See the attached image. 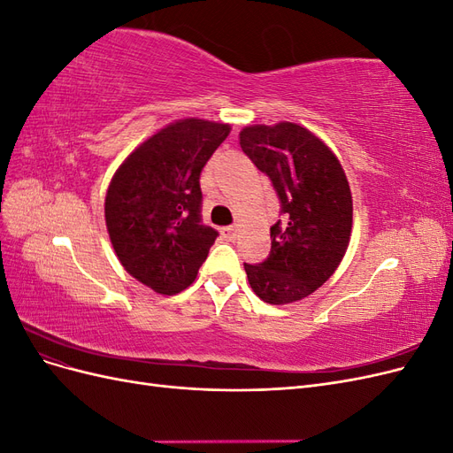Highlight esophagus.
<instances>
[{
  "mask_svg": "<svg viewBox=\"0 0 453 453\" xmlns=\"http://www.w3.org/2000/svg\"><path fill=\"white\" fill-rule=\"evenodd\" d=\"M221 234H223L225 240L234 242L236 240V226H223L221 228Z\"/></svg>",
  "mask_w": 453,
  "mask_h": 453,
  "instance_id": "esophagus-1",
  "label": "esophagus"
}]
</instances>
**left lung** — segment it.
Returning <instances> with one entry per match:
<instances>
[{"label":"left lung","mask_w":453,"mask_h":453,"mask_svg":"<svg viewBox=\"0 0 453 453\" xmlns=\"http://www.w3.org/2000/svg\"><path fill=\"white\" fill-rule=\"evenodd\" d=\"M240 147L270 177L285 215L270 228L268 258L243 263L245 273L265 303H296L319 289L346 255L353 223L348 177L333 150L295 122L245 127Z\"/></svg>","instance_id":"8db88e82"}]
</instances>
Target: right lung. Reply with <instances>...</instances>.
Listing matches in <instances>:
<instances>
[{
	"mask_svg": "<svg viewBox=\"0 0 453 453\" xmlns=\"http://www.w3.org/2000/svg\"><path fill=\"white\" fill-rule=\"evenodd\" d=\"M230 125L183 119L134 149L105 195V225L120 265L160 295L196 280L219 232L202 225L200 173Z\"/></svg>",
	"mask_w": 453,
	"mask_h": 453,
	"instance_id": "right-lung-1",
	"label": "right lung"
}]
</instances>
